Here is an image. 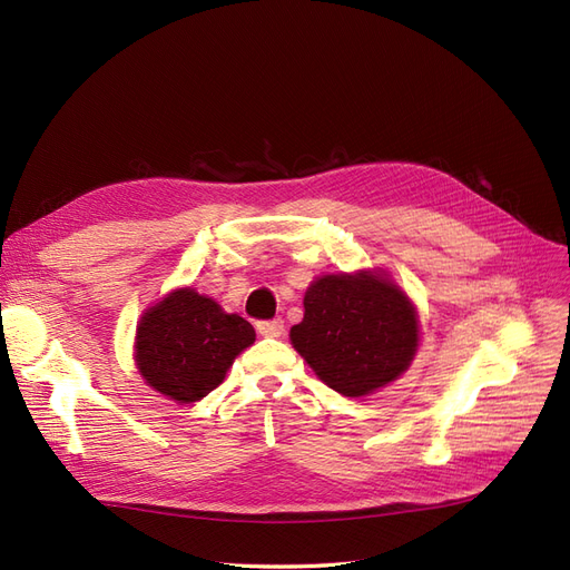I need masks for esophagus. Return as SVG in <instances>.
Returning <instances> with one entry per match:
<instances>
[{"instance_id":"1","label":"esophagus","mask_w":570,"mask_h":570,"mask_svg":"<svg viewBox=\"0 0 570 570\" xmlns=\"http://www.w3.org/2000/svg\"><path fill=\"white\" fill-rule=\"evenodd\" d=\"M258 333L265 335V338H279L284 333V322L282 320H267V322H258Z\"/></svg>"}]
</instances>
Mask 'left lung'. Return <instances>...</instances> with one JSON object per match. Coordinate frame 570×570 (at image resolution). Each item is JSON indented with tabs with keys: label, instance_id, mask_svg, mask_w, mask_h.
Returning a JSON list of instances; mask_svg holds the SVG:
<instances>
[{
	"label": "left lung",
	"instance_id": "8db88e82",
	"mask_svg": "<svg viewBox=\"0 0 570 570\" xmlns=\"http://www.w3.org/2000/svg\"><path fill=\"white\" fill-rule=\"evenodd\" d=\"M303 305L291 343L331 390L364 396L409 368L417 350L415 309L381 274H326Z\"/></svg>",
	"mask_w": 570,
	"mask_h": 570
}]
</instances>
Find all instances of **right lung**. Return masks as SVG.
Here are the masks:
<instances>
[{"mask_svg":"<svg viewBox=\"0 0 570 570\" xmlns=\"http://www.w3.org/2000/svg\"><path fill=\"white\" fill-rule=\"evenodd\" d=\"M253 341L256 331L239 314H225L197 291L180 288L142 314L136 362L150 387L193 404L223 383Z\"/></svg>","mask_w":570,"mask_h":570,"instance_id":"right-lung-1","label":"right lung"}]
</instances>
